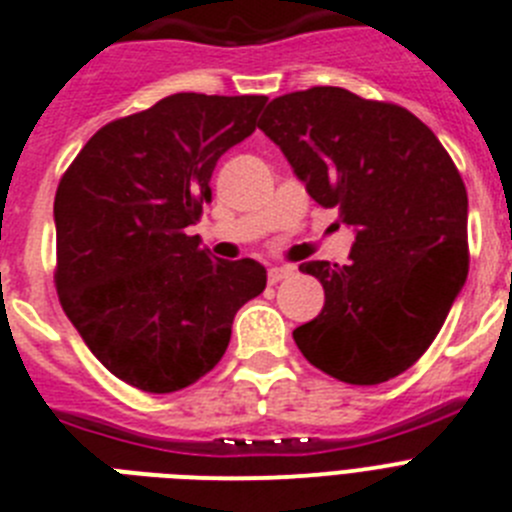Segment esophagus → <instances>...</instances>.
Returning <instances> with one entry per match:
<instances>
[{
  "label": "esophagus",
  "instance_id": "1",
  "mask_svg": "<svg viewBox=\"0 0 512 512\" xmlns=\"http://www.w3.org/2000/svg\"><path fill=\"white\" fill-rule=\"evenodd\" d=\"M292 266H271L269 269V282L271 284H277V282H282V279H287V277H292Z\"/></svg>",
  "mask_w": 512,
  "mask_h": 512
}]
</instances>
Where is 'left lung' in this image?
Masks as SVG:
<instances>
[{"label": "left lung", "mask_w": 512, "mask_h": 512, "mask_svg": "<svg viewBox=\"0 0 512 512\" xmlns=\"http://www.w3.org/2000/svg\"><path fill=\"white\" fill-rule=\"evenodd\" d=\"M259 128L307 194L356 241L348 264L305 261L325 305L295 328L312 366L379 384L415 364L467 282V189L433 130L405 107L312 87L271 99Z\"/></svg>", "instance_id": "1"}]
</instances>
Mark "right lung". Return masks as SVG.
Listing matches in <instances>:
<instances>
[{
	"instance_id": "1",
	"label": "right lung",
	"mask_w": 512,
	"mask_h": 512,
	"mask_svg": "<svg viewBox=\"0 0 512 512\" xmlns=\"http://www.w3.org/2000/svg\"><path fill=\"white\" fill-rule=\"evenodd\" d=\"M266 97L182 92L104 125L53 202L63 312L117 379L184 390L223 359L235 312L266 287L253 259L225 261L187 235L210 179L256 130Z\"/></svg>"
}]
</instances>
